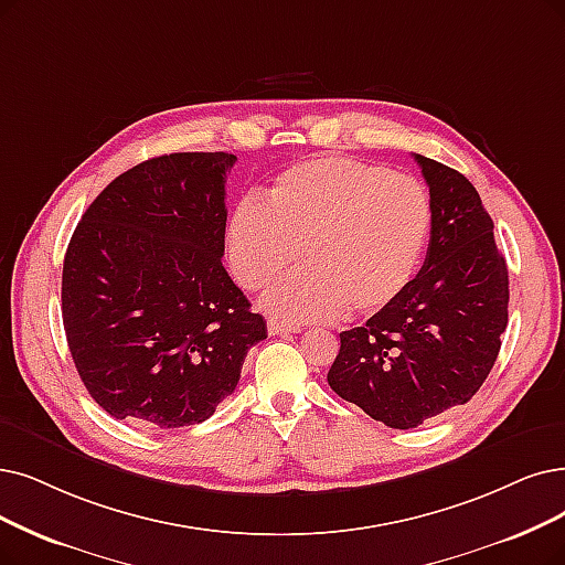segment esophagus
<instances>
[{
    "label": "esophagus",
    "instance_id": "esophagus-1",
    "mask_svg": "<svg viewBox=\"0 0 565 565\" xmlns=\"http://www.w3.org/2000/svg\"><path fill=\"white\" fill-rule=\"evenodd\" d=\"M291 331H299V327L282 322V320H276V318L268 320V333L270 335H282V333H291Z\"/></svg>",
    "mask_w": 565,
    "mask_h": 565
}]
</instances>
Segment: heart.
<instances>
[{
    "label": "heart",
    "mask_w": 565,
    "mask_h": 565,
    "mask_svg": "<svg viewBox=\"0 0 565 565\" xmlns=\"http://www.w3.org/2000/svg\"><path fill=\"white\" fill-rule=\"evenodd\" d=\"M431 199L408 175L329 154L297 162L266 192L241 199L227 224L236 280L266 289L262 306L289 322L371 318L415 278L431 234Z\"/></svg>",
    "instance_id": "obj_1"
}]
</instances>
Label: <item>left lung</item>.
<instances>
[{
  "mask_svg": "<svg viewBox=\"0 0 565 565\" xmlns=\"http://www.w3.org/2000/svg\"><path fill=\"white\" fill-rule=\"evenodd\" d=\"M431 194V238L401 297L341 333L329 387L390 428H415L482 387L508 327V266L470 180L415 154Z\"/></svg>",
  "mask_w": 565,
  "mask_h": 565,
  "instance_id": "left-lung-1",
  "label": "left lung"
}]
</instances>
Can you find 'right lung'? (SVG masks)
I'll return each instance as SVG.
<instances>
[{
  "instance_id": "right-lung-1",
  "label": "right lung",
  "mask_w": 565,
  "mask_h": 565,
  "mask_svg": "<svg viewBox=\"0 0 565 565\" xmlns=\"http://www.w3.org/2000/svg\"><path fill=\"white\" fill-rule=\"evenodd\" d=\"M236 154L171 152L89 204L62 268L76 371L102 408L146 428L209 419L266 322L222 266Z\"/></svg>"
}]
</instances>
